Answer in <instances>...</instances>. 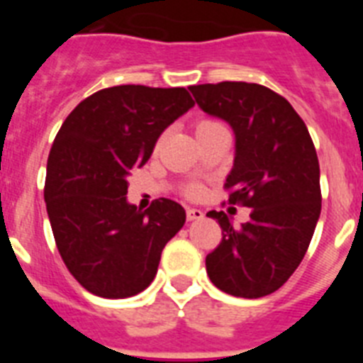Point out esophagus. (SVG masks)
<instances>
[{
	"mask_svg": "<svg viewBox=\"0 0 363 363\" xmlns=\"http://www.w3.org/2000/svg\"><path fill=\"white\" fill-rule=\"evenodd\" d=\"M203 211H200V209H191V207H189L187 209V220L189 221H194V220H203Z\"/></svg>",
	"mask_w": 363,
	"mask_h": 363,
	"instance_id": "1",
	"label": "esophagus"
}]
</instances>
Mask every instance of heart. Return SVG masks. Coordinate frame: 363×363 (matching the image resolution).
I'll use <instances>...</instances> for the list:
<instances>
[{
  "instance_id": "b5f03b06",
  "label": "heart",
  "mask_w": 363,
  "mask_h": 363,
  "mask_svg": "<svg viewBox=\"0 0 363 363\" xmlns=\"http://www.w3.org/2000/svg\"><path fill=\"white\" fill-rule=\"evenodd\" d=\"M214 125H220V123H218V121H214V120H201V121H198L196 133H200V130H203V129H209V127H214ZM198 192H200V189H198L196 185H191V187L187 189V194H191V196H196Z\"/></svg>"
}]
</instances>
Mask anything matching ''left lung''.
<instances>
[{
  "mask_svg": "<svg viewBox=\"0 0 363 363\" xmlns=\"http://www.w3.org/2000/svg\"><path fill=\"white\" fill-rule=\"evenodd\" d=\"M189 91L201 111L230 125L229 203L252 207L240 229L223 211L207 213L223 234L205 258L207 274L233 296H267L296 271L318 223L322 194L313 140L289 101L264 85L221 82Z\"/></svg>",
  "mask_w": 363,
  "mask_h": 363,
  "instance_id": "obj_1",
  "label": "left lung"
}]
</instances>
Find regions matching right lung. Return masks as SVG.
<instances>
[{"label":"right lung","instance_id":"right-lung-1","mask_svg":"<svg viewBox=\"0 0 363 363\" xmlns=\"http://www.w3.org/2000/svg\"><path fill=\"white\" fill-rule=\"evenodd\" d=\"M192 107L184 86L118 85L83 99L63 121L47 162L45 203L57 251L89 293L129 298L156 277L185 209L167 198L138 209L127 200V178Z\"/></svg>","mask_w":363,"mask_h":363}]
</instances>
